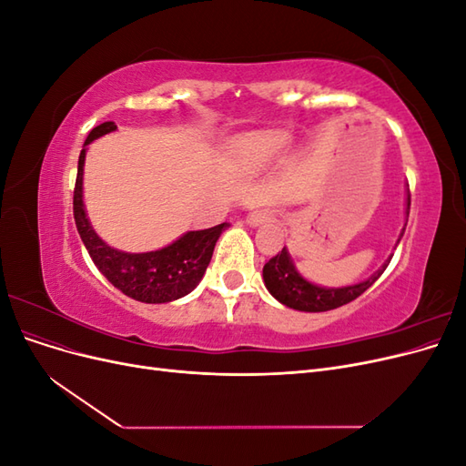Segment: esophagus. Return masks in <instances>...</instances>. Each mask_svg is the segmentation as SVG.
Returning <instances> with one entry per match:
<instances>
[{
  "label": "esophagus",
  "instance_id": "esophagus-1",
  "mask_svg": "<svg viewBox=\"0 0 466 466\" xmlns=\"http://www.w3.org/2000/svg\"><path fill=\"white\" fill-rule=\"evenodd\" d=\"M272 218H274V211L268 209V208H262V209H257V211H252V214H248L247 223L252 225V228H257V225L270 221Z\"/></svg>",
  "mask_w": 466,
  "mask_h": 466
}]
</instances>
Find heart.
<instances>
[{"instance_id":"heart-1","label":"heart","mask_w":466,"mask_h":466,"mask_svg":"<svg viewBox=\"0 0 466 466\" xmlns=\"http://www.w3.org/2000/svg\"><path fill=\"white\" fill-rule=\"evenodd\" d=\"M289 146V136L284 132H252L241 136L233 146V153L238 161L247 165H262L276 159Z\"/></svg>"}]
</instances>
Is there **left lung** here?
Masks as SVG:
<instances>
[{
	"label": "left lung",
	"mask_w": 466,
	"mask_h": 466,
	"mask_svg": "<svg viewBox=\"0 0 466 466\" xmlns=\"http://www.w3.org/2000/svg\"><path fill=\"white\" fill-rule=\"evenodd\" d=\"M408 211H410V192H408ZM385 268L387 264L370 279L361 281V284L327 289V288L309 284L307 279H303L298 274V270H295V266L284 247L281 252H278L276 257H272L264 264L262 276H264V284L268 291H270L279 303H284L286 307H291V309H298V311L320 313V311H330V309H336V307H342L360 298L365 289H370L375 284V279L383 274Z\"/></svg>",
	"instance_id": "8db88e82"
}]
</instances>
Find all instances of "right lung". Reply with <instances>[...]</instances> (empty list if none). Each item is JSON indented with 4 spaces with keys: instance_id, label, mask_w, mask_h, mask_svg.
Here are the masks:
<instances>
[{
    "instance_id": "right-lung-1",
    "label": "right lung",
    "mask_w": 466,
    "mask_h": 466,
    "mask_svg": "<svg viewBox=\"0 0 466 466\" xmlns=\"http://www.w3.org/2000/svg\"><path fill=\"white\" fill-rule=\"evenodd\" d=\"M112 130H116L115 122H103L93 128L86 139V146L93 139L101 137ZM83 161H86V149L79 153L77 178L74 188V218L76 228L83 245L89 250L95 266L101 274L118 288L124 295L144 303H167L178 298H185L206 272V268L214 255V247L221 231L228 223H219L216 228L202 231H188L178 241L161 250L142 252V255H130L110 248L96 237L87 221L86 209L81 198V180H83Z\"/></svg>"
}]
</instances>
